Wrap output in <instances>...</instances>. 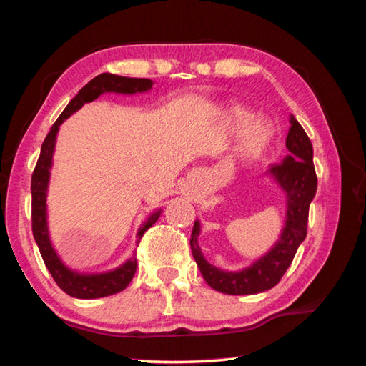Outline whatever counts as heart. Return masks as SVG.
Masks as SVG:
<instances>
[{
	"mask_svg": "<svg viewBox=\"0 0 366 366\" xmlns=\"http://www.w3.org/2000/svg\"><path fill=\"white\" fill-rule=\"evenodd\" d=\"M226 122L231 129H240L237 153L240 158L255 161L263 158L276 137L274 126L264 117H252V111L244 104H232L226 109Z\"/></svg>",
	"mask_w": 366,
	"mask_h": 366,
	"instance_id": "heart-1",
	"label": "heart"
}]
</instances>
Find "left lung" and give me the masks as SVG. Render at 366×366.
Returning <instances> with one entry per match:
<instances>
[{
  "label": "left lung",
  "mask_w": 366,
  "mask_h": 366,
  "mask_svg": "<svg viewBox=\"0 0 366 366\" xmlns=\"http://www.w3.org/2000/svg\"><path fill=\"white\" fill-rule=\"evenodd\" d=\"M286 139L289 154L280 164H271V176L286 195V222L282 232L269 252L240 271H224L209 264L198 247L200 221L192 229L190 249L203 280L209 287L229 295H250L264 292L281 281L292 263L299 245L307 237L308 208L317 194V172L313 166V147L299 121L290 114Z\"/></svg>",
  "instance_id": "obj_1"
}]
</instances>
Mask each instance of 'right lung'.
<instances>
[{
	"mask_svg": "<svg viewBox=\"0 0 366 366\" xmlns=\"http://www.w3.org/2000/svg\"><path fill=\"white\" fill-rule=\"evenodd\" d=\"M153 80L150 79H134V77H121L114 74H100L92 79L89 84L79 90V94L72 98L69 104L64 108L63 113L49 129L45 142L41 145V152L39 161L32 174V231L34 239L39 250L41 253L43 262H45L49 274L53 276L54 282L64 290L67 295L76 297V299H100V297L113 295L129 286L137 269V258L131 257L124 262L119 268L111 269L107 272H98V274H82V272L72 271L61 262L56 250L53 249L51 239L48 232V219H46V192L49 182V171L53 164L54 145H56V135L59 126L71 114L84 107L85 103L97 100L103 94H122L134 95L144 94L152 90ZM161 209L148 216V219L139 227L137 232V245L142 235L145 234L148 227H152L158 221Z\"/></svg>",
	"mask_w": 366,
	"mask_h": 366,
	"instance_id": "obj_1",
	"label": "right lung"
}]
</instances>
